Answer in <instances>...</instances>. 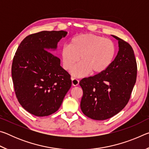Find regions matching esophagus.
Instances as JSON below:
<instances>
[{
  "label": "esophagus",
  "mask_w": 149,
  "mask_h": 149,
  "mask_svg": "<svg viewBox=\"0 0 149 149\" xmlns=\"http://www.w3.org/2000/svg\"><path fill=\"white\" fill-rule=\"evenodd\" d=\"M79 81L78 80L77 78H74V77L72 78V83L73 86H77V85H79Z\"/></svg>",
  "instance_id": "34e87169"
}]
</instances>
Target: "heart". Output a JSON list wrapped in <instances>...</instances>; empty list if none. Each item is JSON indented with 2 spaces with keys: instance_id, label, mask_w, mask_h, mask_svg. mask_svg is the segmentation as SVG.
Wrapping results in <instances>:
<instances>
[{
  "instance_id": "heart-1",
  "label": "heart",
  "mask_w": 149,
  "mask_h": 149,
  "mask_svg": "<svg viewBox=\"0 0 149 149\" xmlns=\"http://www.w3.org/2000/svg\"><path fill=\"white\" fill-rule=\"evenodd\" d=\"M116 48L112 40L95 34H81L74 37L69 45H64L61 57L64 69L72 70L75 76L82 77L90 71L97 74L107 68L115 56Z\"/></svg>"
}]
</instances>
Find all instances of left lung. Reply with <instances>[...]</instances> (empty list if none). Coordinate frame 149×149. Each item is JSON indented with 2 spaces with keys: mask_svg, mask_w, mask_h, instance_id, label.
<instances>
[{
  "mask_svg": "<svg viewBox=\"0 0 149 149\" xmlns=\"http://www.w3.org/2000/svg\"><path fill=\"white\" fill-rule=\"evenodd\" d=\"M118 41L117 56L104 71L80 81L84 95L81 109L86 116L104 120L120 112L129 102L137 79L134 51L123 39Z\"/></svg>",
  "mask_w": 149,
  "mask_h": 149,
  "instance_id": "obj_1",
  "label": "left lung"
}]
</instances>
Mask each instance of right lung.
Instances as JSON below:
<instances>
[{"label": "right lung", "instance_id": "1", "mask_svg": "<svg viewBox=\"0 0 149 149\" xmlns=\"http://www.w3.org/2000/svg\"><path fill=\"white\" fill-rule=\"evenodd\" d=\"M68 33L42 31L27 36L17 47L12 77L17 100L36 116H47L59 109L72 86L71 76L60 66V60L48 51Z\"/></svg>", "mask_w": 149, "mask_h": 149}]
</instances>
